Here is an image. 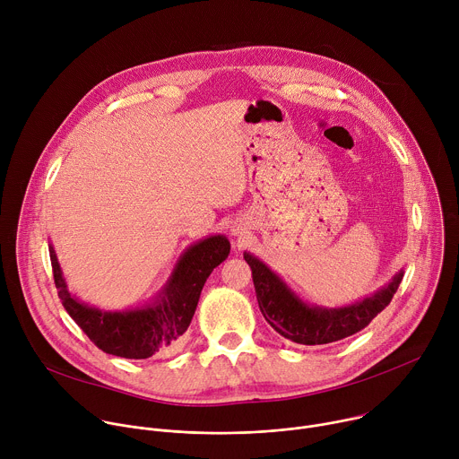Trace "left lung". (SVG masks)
Returning a JSON list of instances; mask_svg holds the SVG:
<instances>
[{"label": "left lung", "instance_id": "8db88e82", "mask_svg": "<svg viewBox=\"0 0 459 459\" xmlns=\"http://www.w3.org/2000/svg\"><path fill=\"white\" fill-rule=\"evenodd\" d=\"M252 269L257 305L273 329L283 338L301 345H325L345 340L359 331L392 301L403 273L396 274L385 289L345 308H317L301 303L276 274L250 254H243Z\"/></svg>", "mask_w": 459, "mask_h": 459}]
</instances>
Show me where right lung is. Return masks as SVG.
<instances>
[{"label": "right lung", "instance_id": "1", "mask_svg": "<svg viewBox=\"0 0 459 459\" xmlns=\"http://www.w3.org/2000/svg\"><path fill=\"white\" fill-rule=\"evenodd\" d=\"M50 264L57 296L89 340L107 354L126 359H147L172 351L198 307L202 289L211 273L227 259L230 243L223 236H212L190 247L154 307L128 312H101L74 299L63 281L54 248Z\"/></svg>", "mask_w": 459, "mask_h": 459}]
</instances>
